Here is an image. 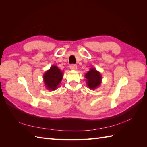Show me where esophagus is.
<instances>
[{
  "mask_svg": "<svg viewBox=\"0 0 147 147\" xmlns=\"http://www.w3.org/2000/svg\"><path fill=\"white\" fill-rule=\"evenodd\" d=\"M69 67L71 70H76L77 69V65L75 64H71Z\"/></svg>",
  "mask_w": 147,
  "mask_h": 147,
  "instance_id": "obj_1",
  "label": "esophagus"
}]
</instances>
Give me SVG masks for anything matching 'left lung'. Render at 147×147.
<instances>
[{
    "label": "left lung",
    "instance_id": "1",
    "mask_svg": "<svg viewBox=\"0 0 147 147\" xmlns=\"http://www.w3.org/2000/svg\"><path fill=\"white\" fill-rule=\"evenodd\" d=\"M85 78L87 81V85L91 89H95L101 83L102 76L100 73L95 69H90V70L86 74Z\"/></svg>",
    "mask_w": 147,
    "mask_h": 147
}]
</instances>
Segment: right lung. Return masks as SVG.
<instances>
[{"label":"right lung","instance_id":"right-lung-1","mask_svg":"<svg viewBox=\"0 0 147 147\" xmlns=\"http://www.w3.org/2000/svg\"><path fill=\"white\" fill-rule=\"evenodd\" d=\"M47 88L55 90L62 79V73L57 66H52L43 76Z\"/></svg>","mask_w":147,"mask_h":147}]
</instances>
